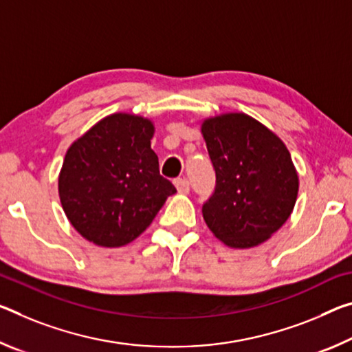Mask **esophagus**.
Listing matches in <instances>:
<instances>
[{
    "label": "esophagus",
    "mask_w": 352,
    "mask_h": 352,
    "mask_svg": "<svg viewBox=\"0 0 352 352\" xmlns=\"http://www.w3.org/2000/svg\"><path fill=\"white\" fill-rule=\"evenodd\" d=\"M175 186L178 189V192L180 194H188L189 192V180L188 178H177L175 180Z\"/></svg>",
    "instance_id": "esophagus-1"
}]
</instances>
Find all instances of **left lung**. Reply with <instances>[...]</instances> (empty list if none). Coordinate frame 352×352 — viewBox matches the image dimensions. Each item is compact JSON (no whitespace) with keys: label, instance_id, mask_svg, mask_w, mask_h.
Here are the masks:
<instances>
[{"label":"left lung","instance_id":"1","mask_svg":"<svg viewBox=\"0 0 352 352\" xmlns=\"http://www.w3.org/2000/svg\"><path fill=\"white\" fill-rule=\"evenodd\" d=\"M202 135L216 174L214 191L202 205L206 226L230 248L266 241L285 224L298 197L285 144L241 113L205 120Z\"/></svg>","mask_w":352,"mask_h":352}]
</instances>
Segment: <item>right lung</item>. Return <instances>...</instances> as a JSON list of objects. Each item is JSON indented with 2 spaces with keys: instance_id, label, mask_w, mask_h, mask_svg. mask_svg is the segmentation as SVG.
<instances>
[{
  "instance_id": "add662e5",
  "label": "right lung",
  "mask_w": 352,
  "mask_h": 352,
  "mask_svg": "<svg viewBox=\"0 0 352 352\" xmlns=\"http://www.w3.org/2000/svg\"><path fill=\"white\" fill-rule=\"evenodd\" d=\"M152 136L148 119L113 114L67 150L59 175L60 204L72 226L97 246L133 241L177 192L160 175Z\"/></svg>"
}]
</instances>
